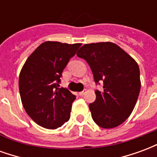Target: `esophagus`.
<instances>
[{
	"instance_id": "1",
	"label": "esophagus",
	"mask_w": 157,
	"mask_h": 157,
	"mask_svg": "<svg viewBox=\"0 0 157 157\" xmlns=\"http://www.w3.org/2000/svg\"><path fill=\"white\" fill-rule=\"evenodd\" d=\"M85 92H86V90H83L82 92H79V95H80V96H83V95H84V94H85Z\"/></svg>"
}]
</instances>
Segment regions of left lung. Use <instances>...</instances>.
<instances>
[{"label":"left lung","mask_w":157,"mask_h":157,"mask_svg":"<svg viewBox=\"0 0 157 157\" xmlns=\"http://www.w3.org/2000/svg\"><path fill=\"white\" fill-rule=\"evenodd\" d=\"M76 55L92 70L96 84L95 102L89 104L92 119L103 128H115L131 114L140 90L138 64L119 46L110 42L84 44Z\"/></svg>","instance_id":"left-lung-1"}]
</instances>
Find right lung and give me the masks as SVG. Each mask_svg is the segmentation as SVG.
I'll use <instances>...</instances> for the list:
<instances>
[{"instance_id": "add662e5", "label": "right lung", "mask_w": 157, "mask_h": 157, "mask_svg": "<svg viewBox=\"0 0 157 157\" xmlns=\"http://www.w3.org/2000/svg\"><path fill=\"white\" fill-rule=\"evenodd\" d=\"M82 44L47 41L30 55L19 75V92L25 111L36 124L48 129L70 119L75 96L59 88L62 72Z\"/></svg>"}]
</instances>
